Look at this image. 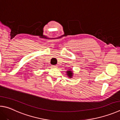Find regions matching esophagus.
Returning a JSON list of instances; mask_svg holds the SVG:
<instances>
[{
	"label": "esophagus",
	"mask_w": 120,
	"mask_h": 120,
	"mask_svg": "<svg viewBox=\"0 0 120 120\" xmlns=\"http://www.w3.org/2000/svg\"><path fill=\"white\" fill-rule=\"evenodd\" d=\"M52 68H57V66L56 65H52Z\"/></svg>",
	"instance_id": "34e87169"
}]
</instances>
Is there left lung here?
Wrapping results in <instances>:
<instances>
[{"label":"left lung","instance_id":"1","mask_svg":"<svg viewBox=\"0 0 120 120\" xmlns=\"http://www.w3.org/2000/svg\"><path fill=\"white\" fill-rule=\"evenodd\" d=\"M66 74L68 75V77L69 78H72V77L73 76V72L72 70H71V69L70 70H68L66 71Z\"/></svg>","mask_w":120,"mask_h":120}]
</instances>
